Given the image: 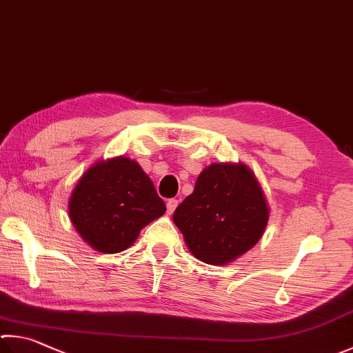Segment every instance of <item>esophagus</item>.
Wrapping results in <instances>:
<instances>
[{
	"instance_id": "esophagus-1",
	"label": "esophagus",
	"mask_w": 353,
	"mask_h": 353,
	"mask_svg": "<svg viewBox=\"0 0 353 353\" xmlns=\"http://www.w3.org/2000/svg\"><path fill=\"white\" fill-rule=\"evenodd\" d=\"M176 205H178V199H174V198L169 199V201H168V214H170V215L174 214Z\"/></svg>"
}]
</instances>
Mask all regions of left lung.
<instances>
[{
	"label": "left lung",
	"mask_w": 353,
	"mask_h": 353,
	"mask_svg": "<svg viewBox=\"0 0 353 353\" xmlns=\"http://www.w3.org/2000/svg\"><path fill=\"white\" fill-rule=\"evenodd\" d=\"M268 221L264 192L243 163L210 164L174 212V223L192 255L215 265L234 261L254 248Z\"/></svg>",
	"instance_id": "left-lung-1"
}]
</instances>
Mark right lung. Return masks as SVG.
<instances>
[{"instance_id": "1", "label": "right lung", "mask_w": 353, "mask_h": 353, "mask_svg": "<svg viewBox=\"0 0 353 353\" xmlns=\"http://www.w3.org/2000/svg\"><path fill=\"white\" fill-rule=\"evenodd\" d=\"M165 204L152 179L134 159L117 157L95 163L79 178L69 199L73 228L104 254H118L139 232L164 215Z\"/></svg>"}]
</instances>
